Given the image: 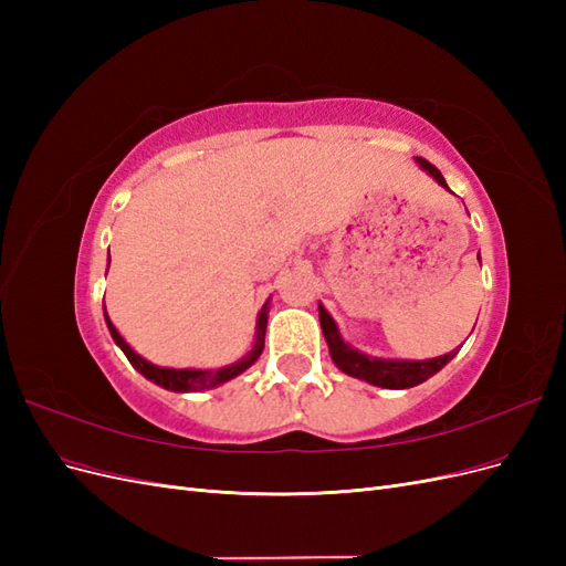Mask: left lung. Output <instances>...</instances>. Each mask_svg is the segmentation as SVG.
Segmentation results:
<instances>
[{
    "instance_id": "1",
    "label": "left lung",
    "mask_w": 566,
    "mask_h": 566,
    "mask_svg": "<svg viewBox=\"0 0 566 566\" xmlns=\"http://www.w3.org/2000/svg\"><path fill=\"white\" fill-rule=\"evenodd\" d=\"M416 160L427 175L434 177L443 188H447V181H443L441 172L432 163H427L424 158H416ZM321 325H323V321H321ZM323 335H325V342H328L333 361L342 373H347V375H352V378H358V380H366L375 387H385V389L416 387V385L424 382L427 378H432L437 370H441L458 354V352H449L439 358H430V361H391V358H373V356L349 349L345 342L337 337V333L331 331L328 323L323 325Z\"/></svg>"
}]
</instances>
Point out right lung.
Wrapping results in <instances>:
<instances>
[{
    "instance_id": "add662e5",
    "label": "right lung",
    "mask_w": 566,
    "mask_h": 566,
    "mask_svg": "<svg viewBox=\"0 0 566 566\" xmlns=\"http://www.w3.org/2000/svg\"><path fill=\"white\" fill-rule=\"evenodd\" d=\"M108 328H111V335L113 339L119 345V349L125 352V356L129 358V364L139 370L142 375H146L148 380H153L156 385L165 387V389H172V391H200V389H212L217 385H224L229 382L231 378H235V375H241L243 370H248L256 358H260L262 349H264V333H266V318L260 314V321H256V337H254V347L250 349L248 356H243L241 361H235L233 366H227V368H219V370H193V368H160V366H153L148 364L146 358H142L139 354H136L127 342L119 337V333L113 328L111 318H106Z\"/></svg>"
}]
</instances>
